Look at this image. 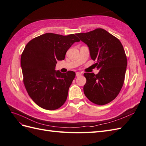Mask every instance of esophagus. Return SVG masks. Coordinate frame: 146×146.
Segmentation results:
<instances>
[{
  "label": "esophagus",
  "instance_id": "1",
  "mask_svg": "<svg viewBox=\"0 0 146 146\" xmlns=\"http://www.w3.org/2000/svg\"><path fill=\"white\" fill-rule=\"evenodd\" d=\"M82 76V73L79 72H76V76L77 77H79V76Z\"/></svg>",
  "mask_w": 146,
  "mask_h": 146
}]
</instances>
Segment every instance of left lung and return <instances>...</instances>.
<instances>
[{
    "label": "left lung",
    "instance_id": "8db88e82",
    "mask_svg": "<svg viewBox=\"0 0 146 146\" xmlns=\"http://www.w3.org/2000/svg\"><path fill=\"white\" fill-rule=\"evenodd\" d=\"M76 35L89 47L91 58L99 70L96 75L83 74L86 78L84 94L95 104H108L116 98L124 82L127 60L122 44L103 29Z\"/></svg>",
    "mask_w": 146,
    "mask_h": 146
}]
</instances>
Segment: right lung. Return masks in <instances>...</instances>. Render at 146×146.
I'll return each instance as SVG.
<instances>
[{
  "mask_svg": "<svg viewBox=\"0 0 146 146\" xmlns=\"http://www.w3.org/2000/svg\"><path fill=\"white\" fill-rule=\"evenodd\" d=\"M79 41L74 34L48 33L33 38L25 47L21 58L24 84L31 99L40 107L56 110L67 99L76 73L69 70L63 74L55 68L57 61L64 59L70 46Z\"/></svg>",
  "mask_w": 146,
  "mask_h": 146,
  "instance_id": "add662e5",
  "label": "right lung"
}]
</instances>
